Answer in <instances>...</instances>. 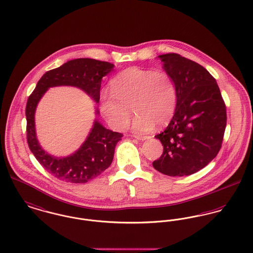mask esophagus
<instances>
[{
	"label": "esophagus",
	"instance_id": "34e87169",
	"mask_svg": "<svg viewBox=\"0 0 253 253\" xmlns=\"http://www.w3.org/2000/svg\"><path fill=\"white\" fill-rule=\"evenodd\" d=\"M134 138H136L137 140H140V141H146L147 139H149L148 136H145V137H143V136H134Z\"/></svg>",
	"mask_w": 253,
	"mask_h": 253
}]
</instances>
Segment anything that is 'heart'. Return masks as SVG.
<instances>
[{
    "instance_id": "b5f03b06",
    "label": "heart",
    "mask_w": 253,
    "mask_h": 253,
    "mask_svg": "<svg viewBox=\"0 0 253 253\" xmlns=\"http://www.w3.org/2000/svg\"><path fill=\"white\" fill-rule=\"evenodd\" d=\"M178 101L177 84L166 71L129 67L111 82V91L100 96V110L108 126L123 130L131 119V108L137 114L133 131L151 132L156 124L164 126L172 119Z\"/></svg>"
}]
</instances>
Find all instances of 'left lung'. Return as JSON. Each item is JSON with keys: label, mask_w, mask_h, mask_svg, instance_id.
<instances>
[{"label": "left lung", "mask_w": 253, "mask_h": 253, "mask_svg": "<svg viewBox=\"0 0 253 253\" xmlns=\"http://www.w3.org/2000/svg\"><path fill=\"white\" fill-rule=\"evenodd\" d=\"M159 59L177 84L178 101L170 123L155 136L164 151L152 166L172 177L190 175L218 154L226 129V106L216 80L205 67L179 54H164Z\"/></svg>", "instance_id": "8db88e82"}]
</instances>
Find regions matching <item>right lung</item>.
Segmentation results:
<instances>
[{
  "mask_svg": "<svg viewBox=\"0 0 253 253\" xmlns=\"http://www.w3.org/2000/svg\"><path fill=\"white\" fill-rule=\"evenodd\" d=\"M113 68L114 65L110 63L89 58L67 61L63 66L45 72L28 97L26 108L27 144L43 169L54 177L72 184H84L96 178L111 165L115 146L123 134L107 129L95 119L85 141L75 152L66 157L51 155L41 146L36 134L35 112L41 99L50 87L74 86L98 104L102 79ZM95 115H99L97 107Z\"/></svg>",
  "mask_w": 253,
  "mask_h": 253,
  "instance_id": "obj_1",
  "label": "right lung"
}]
</instances>
